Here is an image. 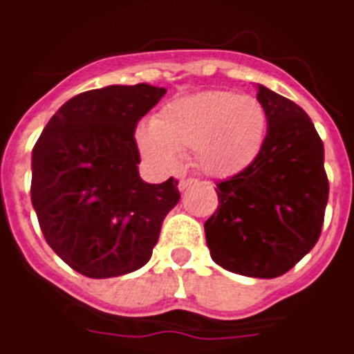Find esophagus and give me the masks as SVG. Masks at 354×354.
Segmentation results:
<instances>
[{
	"instance_id": "34e87169",
	"label": "esophagus",
	"mask_w": 354,
	"mask_h": 354,
	"mask_svg": "<svg viewBox=\"0 0 354 354\" xmlns=\"http://www.w3.org/2000/svg\"><path fill=\"white\" fill-rule=\"evenodd\" d=\"M196 183H197L196 179H180L179 190H180V192H185L186 188H190V186H194V185H196Z\"/></svg>"
}]
</instances>
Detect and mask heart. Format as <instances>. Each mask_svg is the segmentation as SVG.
<instances>
[{
    "mask_svg": "<svg viewBox=\"0 0 354 354\" xmlns=\"http://www.w3.org/2000/svg\"><path fill=\"white\" fill-rule=\"evenodd\" d=\"M268 114L257 97L231 90L183 95L136 129L142 155L162 169H175L183 151L210 177H232L257 160L266 144Z\"/></svg>",
    "mask_w": 354,
    "mask_h": 354,
    "instance_id": "1",
    "label": "heart"
}]
</instances>
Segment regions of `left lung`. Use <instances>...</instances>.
<instances>
[{
    "instance_id": "obj_1",
    "label": "left lung",
    "mask_w": 354,
    "mask_h": 354,
    "mask_svg": "<svg viewBox=\"0 0 354 354\" xmlns=\"http://www.w3.org/2000/svg\"><path fill=\"white\" fill-rule=\"evenodd\" d=\"M268 114L262 151L249 168L218 183V210L205 223L210 257L223 270L275 279L322 234L328 180L323 142L299 105L257 84Z\"/></svg>"
}]
</instances>
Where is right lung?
Here are the masks:
<instances>
[{"label":"right lung","mask_w":354,"mask_h":354,"mask_svg":"<svg viewBox=\"0 0 354 354\" xmlns=\"http://www.w3.org/2000/svg\"><path fill=\"white\" fill-rule=\"evenodd\" d=\"M166 88L112 84L68 100L32 147L31 201L46 242L90 279L140 270L179 203L177 180L138 174L136 123Z\"/></svg>","instance_id":"add662e5"}]
</instances>
